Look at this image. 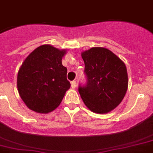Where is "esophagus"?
<instances>
[{"label":"esophagus","instance_id":"34e87169","mask_svg":"<svg viewBox=\"0 0 153 153\" xmlns=\"http://www.w3.org/2000/svg\"><path fill=\"white\" fill-rule=\"evenodd\" d=\"M71 84V88H76L77 83L75 81H72Z\"/></svg>","mask_w":153,"mask_h":153}]
</instances>
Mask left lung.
<instances>
[{"instance_id": "1", "label": "left lung", "mask_w": 153, "mask_h": 153, "mask_svg": "<svg viewBox=\"0 0 153 153\" xmlns=\"http://www.w3.org/2000/svg\"><path fill=\"white\" fill-rule=\"evenodd\" d=\"M86 83L78 85L82 100L93 112L103 114L117 107L128 88L125 64L105 48H92L84 51Z\"/></svg>"}]
</instances>
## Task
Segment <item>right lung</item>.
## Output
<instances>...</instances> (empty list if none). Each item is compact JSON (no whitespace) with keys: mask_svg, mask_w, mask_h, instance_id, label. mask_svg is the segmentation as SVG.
Masks as SVG:
<instances>
[{"mask_svg":"<svg viewBox=\"0 0 153 153\" xmlns=\"http://www.w3.org/2000/svg\"><path fill=\"white\" fill-rule=\"evenodd\" d=\"M65 54V50L42 45L23 62L18 74V88L30 109L48 113L60 105L71 85L67 80V68L62 63Z\"/></svg>","mask_w":153,"mask_h":153,"instance_id":"1","label":"right lung"}]
</instances>
